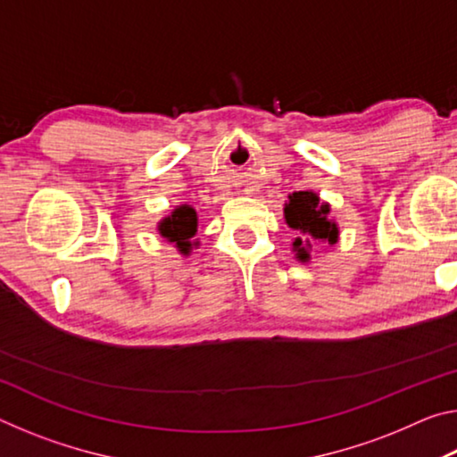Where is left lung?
Wrapping results in <instances>:
<instances>
[{"label": "left lung", "mask_w": 457, "mask_h": 457, "mask_svg": "<svg viewBox=\"0 0 457 457\" xmlns=\"http://www.w3.org/2000/svg\"><path fill=\"white\" fill-rule=\"evenodd\" d=\"M330 205L320 201L314 191H294L288 195V204L284 205V220L288 228L298 231V237L292 242V250L296 252L300 262L311 260V239L337 244L338 228L328 220Z\"/></svg>", "instance_id": "1"}]
</instances>
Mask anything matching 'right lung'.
<instances>
[{"mask_svg": "<svg viewBox=\"0 0 457 457\" xmlns=\"http://www.w3.org/2000/svg\"><path fill=\"white\" fill-rule=\"evenodd\" d=\"M159 234L163 236L167 242L175 244L177 250L183 256H189L191 247L197 245L193 237L197 234V213L189 205L175 207L171 215H167L165 220L159 223Z\"/></svg>", "mask_w": 457, "mask_h": 457, "instance_id": "1", "label": "right lung"}]
</instances>
